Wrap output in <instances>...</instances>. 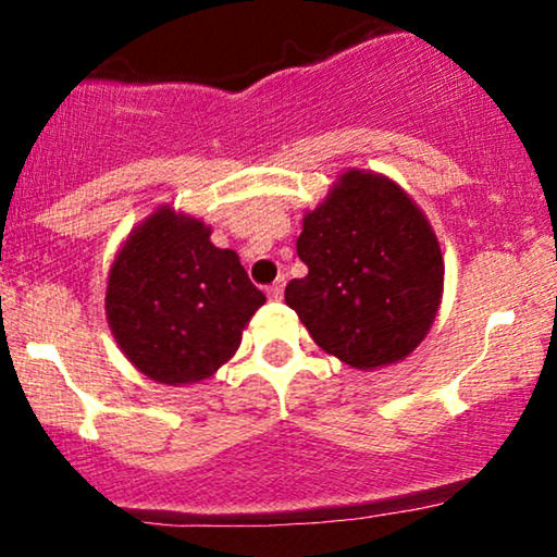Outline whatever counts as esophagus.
<instances>
[{"label": "esophagus", "instance_id": "1", "mask_svg": "<svg viewBox=\"0 0 557 557\" xmlns=\"http://www.w3.org/2000/svg\"><path fill=\"white\" fill-rule=\"evenodd\" d=\"M283 293H285V277H280L277 283L267 287V296H270V300H283Z\"/></svg>", "mask_w": 557, "mask_h": 557}]
</instances>
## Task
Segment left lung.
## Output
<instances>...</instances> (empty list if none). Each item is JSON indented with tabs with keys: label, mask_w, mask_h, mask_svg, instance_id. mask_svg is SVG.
I'll return each mask as SVG.
<instances>
[{
	"label": "left lung",
	"mask_w": 557,
	"mask_h": 557,
	"mask_svg": "<svg viewBox=\"0 0 557 557\" xmlns=\"http://www.w3.org/2000/svg\"><path fill=\"white\" fill-rule=\"evenodd\" d=\"M309 274L285 304L314 343L354 369L403 361L430 332L443 298L437 235L400 185L348 170L304 216L296 243Z\"/></svg>",
	"instance_id": "8db88e82"
}]
</instances>
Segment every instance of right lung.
<instances>
[{"label":"right lung","mask_w":557,"mask_h":557,"mask_svg":"<svg viewBox=\"0 0 557 557\" xmlns=\"http://www.w3.org/2000/svg\"><path fill=\"white\" fill-rule=\"evenodd\" d=\"M209 235L201 220L162 207L133 230L110 270L104 306L114 341L162 385L212 376L267 300L238 253Z\"/></svg>","instance_id":"right-lung-1"}]
</instances>
